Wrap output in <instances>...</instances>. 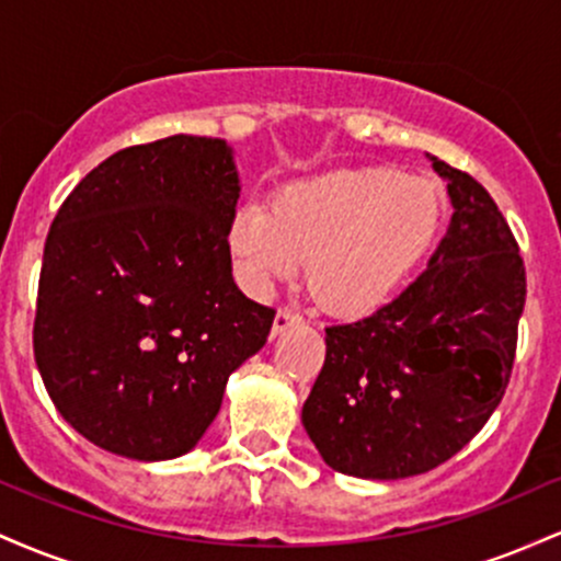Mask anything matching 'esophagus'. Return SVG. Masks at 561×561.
<instances>
[{"label":"esophagus","mask_w":561,"mask_h":561,"mask_svg":"<svg viewBox=\"0 0 561 561\" xmlns=\"http://www.w3.org/2000/svg\"><path fill=\"white\" fill-rule=\"evenodd\" d=\"M302 321H306V319H302L300 313H295L293 308H279V311H276V317H274L272 334L276 337V334H282V332L293 330V327H300Z\"/></svg>","instance_id":"obj_1"}]
</instances>
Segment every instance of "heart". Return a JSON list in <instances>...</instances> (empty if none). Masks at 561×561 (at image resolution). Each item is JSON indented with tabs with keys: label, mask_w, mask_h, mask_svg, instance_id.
<instances>
[{
	"label": "heart",
	"mask_w": 561,
	"mask_h": 561,
	"mask_svg": "<svg viewBox=\"0 0 561 561\" xmlns=\"http://www.w3.org/2000/svg\"><path fill=\"white\" fill-rule=\"evenodd\" d=\"M443 197L424 176L343 169L276 192L272 208L242 205L229 244L244 285L268 293L298 272L321 306L369 313L390 300L433 248Z\"/></svg>",
	"instance_id": "heart-1"
}]
</instances>
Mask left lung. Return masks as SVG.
<instances>
[{"label": "left lung", "mask_w": 561, "mask_h": 561, "mask_svg": "<svg viewBox=\"0 0 561 561\" xmlns=\"http://www.w3.org/2000/svg\"><path fill=\"white\" fill-rule=\"evenodd\" d=\"M454 203L427 268L371 317L327 327L302 424L332 469L401 480L440 467L504 398L525 308L519 244L488 190L433 158Z\"/></svg>", "instance_id": "obj_1"}]
</instances>
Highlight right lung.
Masks as SVG:
<instances>
[{
  "mask_svg": "<svg viewBox=\"0 0 561 561\" xmlns=\"http://www.w3.org/2000/svg\"><path fill=\"white\" fill-rule=\"evenodd\" d=\"M240 179L224 139L176 134L102 160L44 244L34 356L76 433L137 461L195 448L274 308L231 279Z\"/></svg>",
  "mask_w": 561,
  "mask_h": 561,
  "instance_id": "obj_1",
  "label": "right lung"
}]
</instances>
